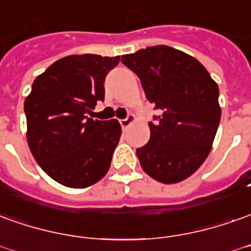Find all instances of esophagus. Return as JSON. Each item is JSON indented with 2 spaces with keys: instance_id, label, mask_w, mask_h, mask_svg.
Masks as SVG:
<instances>
[{
  "instance_id": "esophagus-1",
  "label": "esophagus",
  "mask_w": 251,
  "mask_h": 251,
  "mask_svg": "<svg viewBox=\"0 0 251 251\" xmlns=\"http://www.w3.org/2000/svg\"><path fill=\"white\" fill-rule=\"evenodd\" d=\"M134 121H136V117H134L133 114H129V115L126 117L125 120L120 121V124H121V126L124 127V129H126V127H129V126H130L131 124L134 122Z\"/></svg>"
}]
</instances>
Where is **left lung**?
I'll return each mask as SVG.
<instances>
[{"mask_svg":"<svg viewBox=\"0 0 251 251\" xmlns=\"http://www.w3.org/2000/svg\"><path fill=\"white\" fill-rule=\"evenodd\" d=\"M159 110L151 137L136 153L141 167L162 183L186 179L209 155L222 110L219 87L196 58L173 47L152 46L122 55Z\"/></svg>","mask_w":251,"mask_h":251,"instance_id":"obj_1","label":"left lung"}]
</instances>
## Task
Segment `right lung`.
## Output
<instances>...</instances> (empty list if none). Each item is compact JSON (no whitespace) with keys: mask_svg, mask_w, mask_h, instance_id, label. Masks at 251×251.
Segmentation results:
<instances>
[{"mask_svg":"<svg viewBox=\"0 0 251 251\" xmlns=\"http://www.w3.org/2000/svg\"><path fill=\"white\" fill-rule=\"evenodd\" d=\"M120 62L96 54L69 55L35 78L24 101L27 141L35 160L52 179L83 189L107 174L121 137L117 120L87 117L104 100V80Z\"/></svg>","mask_w":251,"mask_h":251,"instance_id":"add662e5","label":"right lung"}]
</instances>
